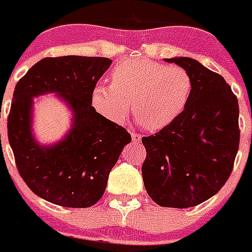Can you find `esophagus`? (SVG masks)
<instances>
[{
	"label": "esophagus",
	"instance_id": "1",
	"mask_svg": "<svg viewBox=\"0 0 252 252\" xmlns=\"http://www.w3.org/2000/svg\"><path fill=\"white\" fill-rule=\"evenodd\" d=\"M131 137H132L133 142H140L141 138H142V136L138 135V133H136V132H132L131 133Z\"/></svg>",
	"mask_w": 252,
	"mask_h": 252
}]
</instances>
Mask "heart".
Instances as JSON below:
<instances>
[{"mask_svg":"<svg viewBox=\"0 0 252 252\" xmlns=\"http://www.w3.org/2000/svg\"><path fill=\"white\" fill-rule=\"evenodd\" d=\"M111 84H96L92 104L107 120L121 124L130 111L150 131L162 130L176 121L186 109L193 89L188 71L150 59L132 58L117 63Z\"/></svg>","mask_w":252,"mask_h":252,"instance_id":"b5f03b06","label":"heart"}]
</instances>
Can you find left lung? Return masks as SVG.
<instances>
[{"instance_id":"1","label":"left lung","mask_w":252,"mask_h":252,"mask_svg":"<svg viewBox=\"0 0 252 252\" xmlns=\"http://www.w3.org/2000/svg\"><path fill=\"white\" fill-rule=\"evenodd\" d=\"M166 62L186 69L193 89L176 121L142 137V177L153 202L183 209L212 198L229 179L240 142L239 104L225 79L195 59Z\"/></svg>"}]
</instances>
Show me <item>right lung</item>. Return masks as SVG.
Masks as SVG:
<instances>
[{"instance_id":"obj_1","label":"right lung","mask_w":252,"mask_h":252,"mask_svg":"<svg viewBox=\"0 0 252 252\" xmlns=\"http://www.w3.org/2000/svg\"><path fill=\"white\" fill-rule=\"evenodd\" d=\"M110 64L111 59L101 57H48L14 89L7 133L17 171L33 193L53 204L93 207L104 195L122 148L131 142L126 128L92 105L93 89ZM45 92H58L74 111L72 131L52 148H40L30 132L32 97Z\"/></svg>"}]
</instances>
